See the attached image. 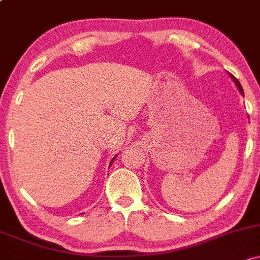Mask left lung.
<instances>
[{
  "label": "left lung",
  "instance_id": "left-lung-1",
  "mask_svg": "<svg viewBox=\"0 0 260 260\" xmlns=\"http://www.w3.org/2000/svg\"><path fill=\"white\" fill-rule=\"evenodd\" d=\"M231 77H232V79H233L234 82H236V84H237V86H238L239 91H241V93L243 94V89H242V85H241V83H239V82H238V79H237V78H234L233 75H231Z\"/></svg>",
  "mask_w": 260,
  "mask_h": 260
}]
</instances>
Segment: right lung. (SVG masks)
<instances>
[{
    "instance_id": "obj_1",
    "label": "right lung",
    "mask_w": 260,
    "mask_h": 260,
    "mask_svg": "<svg viewBox=\"0 0 260 260\" xmlns=\"http://www.w3.org/2000/svg\"><path fill=\"white\" fill-rule=\"evenodd\" d=\"M114 160H115V157H114V158H113V160H111V162H113V161H114Z\"/></svg>"
}]
</instances>
